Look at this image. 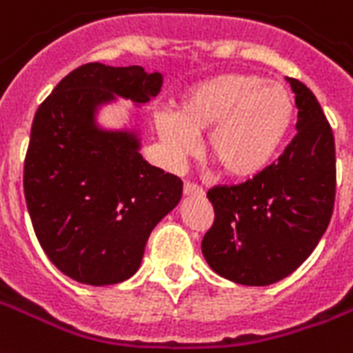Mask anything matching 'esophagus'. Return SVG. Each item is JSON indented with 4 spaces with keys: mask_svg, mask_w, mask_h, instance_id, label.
I'll list each match as a JSON object with an SVG mask.
<instances>
[{
    "mask_svg": "<svg viewBox=\"0 0 353 353\" xmlns=\"http://www.w3.org/2000/svg\"><path fill=\"white\" fill-rule=\"evenodd\" d=\"M183 192L187 196H203L205 194V190L200 187V185H196V183H190V181H185L183 185Z\"/></svg>",
    "mask_w": 353,
    "mask_h": 353,
    "instance_id": "34e87169",
    "label": "esophagus"
}]
</instances>
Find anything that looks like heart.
<instances>
[{
  "instance_id": "obj_1",
  "label": "heart",
  "mask_w": 353,
  "mask_h": 353,
  "mask_svg": "<svg viewBox=\"0 0 353 353\" xmlns=\"http://www.w3.org/2000/svg\"><path fill=\"white\" fill-rule=\"evenodd\" d=\"M294 117L287 88L261 75H214L185 90L177 112L161 111L155 128L172 165L198 152L196 134L205 133L203 150L231 179L257 176L272 163Z\"/></svg>"
}]
</instances>
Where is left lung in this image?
<instances>
[{"instance_id": "obj_1", "label": "left lung", "mask_w": 353, "mask_h": 353, "mask_svg": "<svg viewBox=\"0 0 353 353\" xmlns=\"http://www.w3.org/2000/svg\"><path fill=\"white\" fill-rule=\"evenodd\" d=\"M298 133L276 163L248 181L212 187L214 222L201 252L214 272L250 287L287 278L327 230L335 205V139L322 107L302 81L287 77Z\"/></svg>"}]
</instances>
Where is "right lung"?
<instances>
[{
  "instance_id": "add662e5",
  "label": "right lung",
  "mask_w": 353,
  "mask_h": 353,
  "mask_svg": "<svg viewBox=\"0 0 353 353\" xmlns=\"http://www.w3.org/2000/svg\"><path fill=\"white\" fill-rule=\"evenodd\" d=\"M163 75L99 63L70 72L40 103L23 165V194L40 246L85 285H112L141 266L148 236L179 203L183 181L141 155L133 131L96 123L117 96L148 103Z\"/></svg>"
}]
</instances>
